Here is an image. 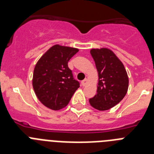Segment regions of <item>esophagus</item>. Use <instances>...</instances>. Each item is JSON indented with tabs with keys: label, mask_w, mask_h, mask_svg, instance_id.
I'll use <instances>...</instances> for the list:
<instances>
[{
	"label": "esophagus",
	"mask_w": 154,
	"mask_h": 154,
	"mask_svg": "<svg viewBox=\"0 0 154 154\" xmlns=\"http://www.w3.org/2000/svg\"><path fill=\"white\" fill-rule=\"evenodd\" d=\"M88 83H89V80H88V79H85L82 81V86H85Z\"/></svg>",
	"instance_id": "obj_1"
}]
</instances>
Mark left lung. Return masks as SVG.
Returning a JSON list of instances; mask_svg holds the SVG:
<instances>
[{"instance_id":"obj_1","label":"left lung","mask_w":154,"mask_h":154,"mask_svg":"<svg viewBox=\"0 0 154 154\" xmlns=\"http://www.w3.org/2000/svg\"><path fill=\"white\" fill-rule=\"evenodd\" d=\"M92 57L98 72L97 93L89 103L96 109L104 111L117 105L126 96L129 78L123 62L107 48H92Z\"/></svg>"}]
</instances>
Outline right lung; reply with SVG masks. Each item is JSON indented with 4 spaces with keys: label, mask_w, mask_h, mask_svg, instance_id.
I'll return each mask as SVG.
<instances>
[{
    "label": "right lung",
    "mask_w": 154,
    "mask_h": 154,
    "mask_svg": "<svg viewBox=\"0 0 154 154\" xmlns=\"http://www.w3.org/2000/svg\"><path fill=\"white\" fill-rule=\"evenodd\" d=\"M78 51L75 48L55 45L35 65L32 85L38 100L47 108L59 110L65 107L79 87L68 67L70 58Z\"/></svg>",
    "instance_id": "obj_1"
}]
</instances>
